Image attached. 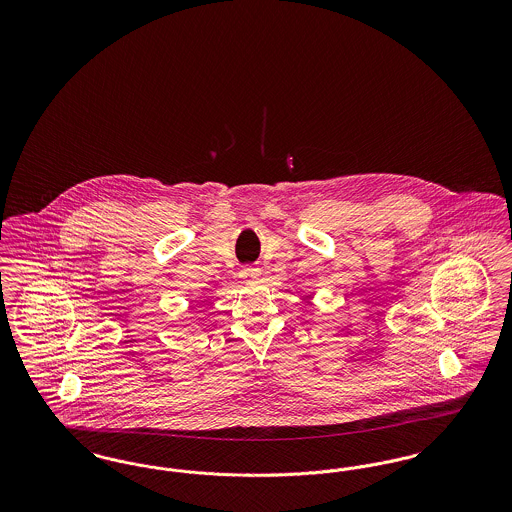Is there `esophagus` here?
Instances as JSON below:
<instances>
[{
	"label": "esophagus",
	"mask_w": 512,
	"mask_h": 512,
	"mask_svg": "<svg viewBox=\"0 0 512 512\" xmlns=\"http://www.w3.org/2000/svg\"><path fill=\"white\" fill-rule=\"evenodd\" d=\"M240 276H242V280H255L259 276V270L253 267H244L240 270Z\"/></svg>",
	"instance_id": "esophagus-1"
}]
</instances>
